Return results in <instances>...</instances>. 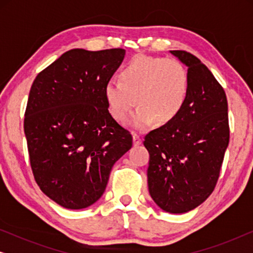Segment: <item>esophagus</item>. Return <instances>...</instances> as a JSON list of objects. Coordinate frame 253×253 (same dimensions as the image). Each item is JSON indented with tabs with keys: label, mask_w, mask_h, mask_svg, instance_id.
<instances>
[{
	"label": "esophagus",
	"mask_w": 253,
	"mask_h": 253,
	"mask_svg": "<svg viewBox=\"0 0 253 253\" xmlns=\"http://www.w3.org/2000/svg\"><path fill=\"white\" fill-rule=\"evenodd\" d=\"M132 141H133L134 146H138V145L141 144V140H140L139 136H138V134H136V133H134L132 136Z\"/></svg>",
	"instance_id": "1"
}]
</instances>
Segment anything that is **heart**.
Here are the masks:
<instances>
[{"mask_svg": "<svg viewBox=\"0 0 253 253\" xmlns=\"http://www.w3.org/2000/svg\"><path fill=\"white\" fill-rule=\"evenodd\" d=\"M120 79L105 85L107 107L117 122L126 123L138 102L130 122L138 131L148 130L155 121L160 126L171 122L188 98V72L174 58L137 55L122 68Z\"/></svg>", "mask_w": 253, "mask_h": 253, "instance_id": "1", "label": "heart"}]
</instances>
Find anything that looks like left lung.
I'll return each instance as SVG.
<instances>
[{
	"label": "left lung",
	"mask_w": 253,
	"mask_h": 253,
	"mask_svg": "<svg viewBox=\"0 0 253 253\" xmlns=\"http://www.w3.org/2000/svg\"><path fill=\"white\" fill-rule=\"evenodd\" d=\"M170 53L188 67L189 91L176 117L145 136L150 153L148 191L168 213L196 209L213 192L229 144L228 102L222 86L195 55Z\"/></svg>",
	"instance_id": "obj_1"
}]
</instances>
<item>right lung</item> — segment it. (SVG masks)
Here are the masks:
<instances>
[{
	"label": "right lung",
	"mask_w": 253,
	"mask_h": 253,
	"mask_svg": "<svg viewBox=\"0 0 253 253\" xmlns=\"http://www.w3.org/2000/svg\"><path fill=\"white\" fill-rule=\"evenodd\" d=\"M124 55L121 48L71 49L31 87L24 120L31 168L41 191L64 209L99 200L114 164L132 146L103 94Z\"/></svg>",
	"instance_id": "add662e5"
}]
</instances>
